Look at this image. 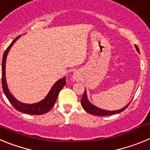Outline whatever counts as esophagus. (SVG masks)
<instances>
[{
    "label": "esophagus",
    "instance_id": "esophagus-1",
    "mask_svg": "<svg viewBox=\"0 0 150 150\" xmlns=\"http://www.w3.org/2000/svg\"><path fill=\"white\" fill-rule=\"evenodd\" d=\"M78 77H79V76H78V74H76V73H75V74H74V79H77Z\"/></svg>",
    "mask_w": 150,
    "mask_h": 150
}]
</instances>
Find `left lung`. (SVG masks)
I'll return each mask as SVG.
<instances>
[{"label": "left lung", "instance_id": "obj_1", "mask_svg": "<svg viewBox=\"0 0 150 150\" xmlns=\"http://www.w3.org/2000/svg\"><path fill=\"white\" fill-rule=\"evenodd\" d=\"M135 47L137 49V50L139 51V48L137 47V45H135ZM81 105L82 107H83V109L85 110L88 112V113L92 115H95V116H109V115H112V114H116V113H119V112H122L123 110L126 109L128 106L129 105V104L128 105H126L125 107H123L122 109L119 110H115V111H108V110H102L98 108V107H96L95 106L92 105V104L90 103L89 101L87 99L86 97V89H85L84 93H83V97H82L81 99Z\"/></svg>", "mask_w": 150, "mask_h": 150}]
</instances>
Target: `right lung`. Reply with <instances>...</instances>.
I'll list each match as a JSON object with an SVG mask.
<instances>
[{"instance_id": "obj_1", "label": "right lung", "mask_w": 150, "mask_h": 150, "mask_svg": "<svg viewBox=\"0 0 150 150\" xmlns=\"http://www.w3.org/2000/svg\"><path fill=\"white\" fill-rule=\"evenodd\" d=\"M19 38V36L17 37L16 38L13 40V42L10 43V45L8 46L6 50H5L4 55H3L2 59V87L4 92L5 95L10 102V104L14 107L16 110H17L19 112H25V113H28V114L30 115H42L44 114L46 112H49L50 110L55 105V103L57 100L58 95H59V91H61L62 88L64 86V85L66 84V79L65 77L62 78V79H59V81H57L55 84L53 85L52 88H51L50 91L49 92L48 95L43 99L42 101L37 103V104H26L21 103V102L18 101L16 99L11 95L9 89L7 88V85H6V77H5V64H6V55H7L8 52L11 48V46H13V43H15L18 38Z\"/></svg>"}]
</instances>
